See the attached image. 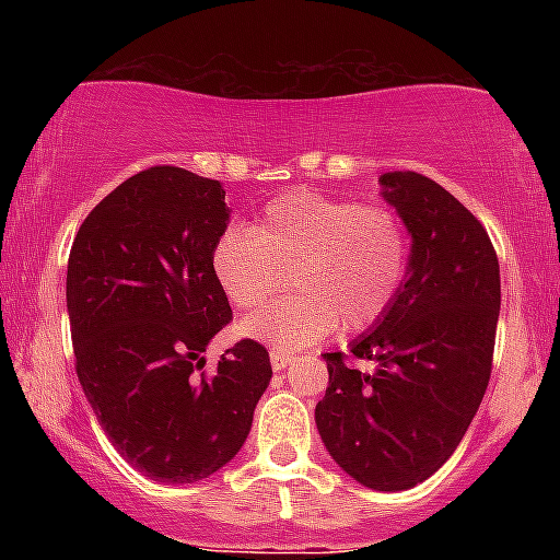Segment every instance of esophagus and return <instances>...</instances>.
I'll return each mask as SVG.
<instances>
[{
  "label": "esophagus",
  "mask_w": 560,
  "mask_h": 560,
  "mask_svg": "<svg viewBox=\"0 0 560 560\" xmlns=\"http://www.w3.org/2000/svg\"><path fill=\"white\" fill-rule=\"evenodd\" d=\"M294 361V355L292 352H287V350H271V365H273V371H284L289 363Z\"/></svg>",
  "instance_id": "34e87169"
}]
</instances>
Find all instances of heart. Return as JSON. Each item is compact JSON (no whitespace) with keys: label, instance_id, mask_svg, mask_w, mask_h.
Segmentation results:
<instances>
[{"label":"heart","instance_id":"1","mask_svg":"<svg viewBox=\"0 0 560 560\" xmlns=\"http://www.w3.org/2000/svg\"><path fill=\"white\" fill-rule=\"evenodd\" d=\"M410 242L395 210L320 191L271 199L249 229L231 226L210 255L215 284L236 311H253L284 284L298 289L240 326L273 350H300L337 326H374L400 292Z\"/></svg>","mask_w":560,"mask_h":560}]
</instances>
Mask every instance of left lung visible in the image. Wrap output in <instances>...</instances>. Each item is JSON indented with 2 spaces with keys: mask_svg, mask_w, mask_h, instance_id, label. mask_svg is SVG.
Instances as JSON below:
<instances>
[{
  "mask_svg": "<svg viewBox=\"0 0 560 560\" xmlns=\"http://www.w3.org/2000/svg\"><path fill=\"white\" fill-rule=\"evenodd\" d=\"M410 236L408 271L389 311L342 352H326L316 405L320 440L358 485H421L460 445L492 371L500 266L481 223L447 189L413 171L378 176Z\"/></svg>",
  "mask_w": 560,
  "mask_h": 560,
  "instance_id": "obj_1",
  "label": "left lung"
}]
</instances>
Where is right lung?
I'll list each match as a JSON object with an SVG mask.
<instances>
[{
    "mask_svg": "<svg viewBox=\"0 0 560 560\" xmlns=\"http://www.w3.org/2000/svg\"><path fill=\"white\" fill-rule=\"evenodd\" d=\"M229 215L221 182L155 165L96 205L68 258L83 395L115 450L165 485L208 479L240 453L273 374L253 339L197 374L231 320L210 268Z\"/></svg>",
    "mask_w": 560,
    "mask_h": 560,
    "instance_id": "obj_1",
    "label": "right lung"
}]
</instances>
